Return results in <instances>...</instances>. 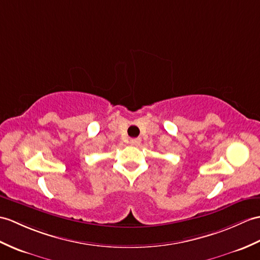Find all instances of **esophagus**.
<instances>
[{
	"label": "esophagus",
	"mask_w": 260,
	"mask_h": 260,
	"mask_svg": "<svg viewBox=\"0 0 260 260\" xmlns=\"http://www.w3.org/2000/svg\"><path fill=\"white\" fill-rule=\"evenodd\" d=\"M129 144L133 145V146H138L141 144V138H132L129 141Z\"/></svg>",
	"instance_id": "obj_1"
}]
</instances>
